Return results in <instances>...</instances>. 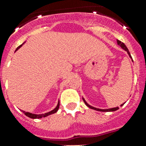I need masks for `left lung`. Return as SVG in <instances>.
Masks as SVG:
<instances>
[{"label":"left lung","mask_w":146,"mask_h":146,"mask_svg":"<svg viewBox=\"0 0 146 146\" xmlns=\"http://www.w3.org/2000/svg\"><path fill=\"white\" fill-rule=\"evenodd\" d=\"M117 44L119 45V46H120L121 48L123 49V50H125L127 52V54H128L129 55V57L131 58L132 59V58H131V54H130V52H129L128 51V49H127V48L126 47V45L123 43V42L121 41H119V40H117ZM133 61V60H132ZM83 100H84V103H85V105L88 106V107L89 108H91V109H92V110H97V111H101V112H113V111H116V110H117L119 108L118 107H115V108H111V109H105V110H102V109H98V108H95V107H93V106H90L89 104H88V102L85 101V99L84 98H83ZM124 104V103H123ZM120 105V106H122L123 105Z\"/></svg>","instance_id":"1"}]
</instances>
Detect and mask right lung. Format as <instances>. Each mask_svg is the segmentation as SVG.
Segmentation results:
<instances>
[{
	"instance_id": "obj_1",
	"label": "right lung",
	"mask_w": 146,
	"mask_h": 146,
	"mask_svg": "<svg viewBox=\"0 0 146 146\" xmlns=\"http://www.w3.org/2000/svg\"><path fill=\"white\" fill-rule=\"evenodd\" d=\"M24 44V43H23ZM23 44L20 45V46H19L17 48H16V50L15 51H17L18 49H19V48L23 46ZM58 108H59V102H58L57 106H56V107L54 108V110H51L50 112H48V113H44V114H34V113H29V112H26V111H23V110H22L23 113L27 116L28 117H30V118H32V119H40V118H42V117H46V116H49V115H51V114H53V113H55L57 112L58 110Z\"/></svg>"
}]
</instances>
